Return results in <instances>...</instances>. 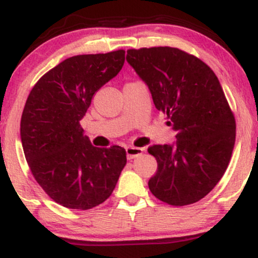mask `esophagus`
<instances>
[{
	"mask_svg": "<svg viewBox=\"0 0 258 258\" xmlns=\"http://www.w3.org/2000/svg\"><path fill=\"white\" fill-rule=\"evenodd\" d=\"M143 152H144L143 148H136V147H127L126 148V155L128 160L138 158V156H141L142 154H143Z\"/></svg>",
	"mask_w": 258,
	"mask_h": 258,
	"instance_id": "esophagus-1",
	"label": "esophagus"
}]
</instances>
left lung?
<instances>
[{"label":"left lung","instance_id":"left-lung-1","mask_svg":"<svg viewBox=\"0 0 258 258\" xmlns=\"http://www.w3.org/2000/svg\"><path fill=\"white\" fill-rule=\"evenodd\" d=\"M126 60L176 131V142L148 149L158 161L150 191L173 206L197 203L220 182L235 143V120L220 81L204 61L172 47L128 49Z\"/></svg>","mask_w":258,"mask_h":258}]
</instances>
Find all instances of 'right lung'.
Wrapping results in <instances>:
<instances>
[{
  "label": "right lung",
  "mask_w": 258,
  "mask_h": 258,
  "mask_svg": "<svg viewBox=\"0 0 258 258\" xmlns=\"http://www.w3.org/2000/svg\"><path fill=\"white\" fill-rule=\"evenodd\" d=\"M123 63L122 49L65 59L38 80L25 103L20 121L25 159L41 188L68 209L104 203L126 165L123 148L93 147L80 125L96 92Z\"/></svg>",
  "instance_id": "1"
}]
</instances>
